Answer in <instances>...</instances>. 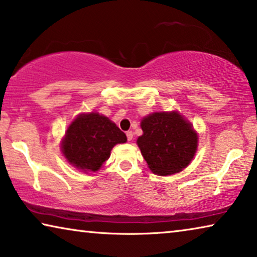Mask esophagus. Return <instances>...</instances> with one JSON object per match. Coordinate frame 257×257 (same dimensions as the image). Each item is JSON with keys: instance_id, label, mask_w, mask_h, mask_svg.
I'll use <instances>...</instances> for the list:
<instances>
[{"instance_id": "1", "label": "esophagus", "mask_w": 257, "mask_h": 257, "mask_svg": "<svg viewBox=\"0 0 257 257\" xmlns=\"http://www.w3.org/2000/svg\"><path fill=\"white\" fill-rule=\"evenodd\" d=\"M126 137H127V140L131 141L133 139V132L132 131H128L126 132Z\"/></svg>"}]
</instances>
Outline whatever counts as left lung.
Returning <instances> with one entry per match:
<instances>
[{
  "instance_id": "left-lung-1",
  "label": "left lung",
  "mask_w": 257,
  "mask_h": 257,
  "mask_svg": "<svg viewBox=\"0 0 257 257\" xmlns=\"http://www.w3.org/2000/svg\"><path fill=\"white\" fill-rule=\"evenodd\" d=\"M141 128L144 134L138 138L137 144L156 175L179 172L194 157L197 136L178 112L152 113L142 119Z\"/></svg>"
}]
</instances>
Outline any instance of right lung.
Instances as JSON below:
<instances>
[{
    "label": "right lung",
    "mask_w": 257,
    "mask_h": 257,
    "mask_svg": "<svg viewBox=\"0 0 257 257\" xmlns=\"http://www.w3.org/2000/svg\"><path fill=\"white\" fill-rule=\"evenodd\" d=\"M126 140L125 133L109 118L96 112L82 113L69 126L62 152L73 167L95 172L109 159L113 146Z\"/></svg>",
    "instance_id": "obj_1"
}]
</instances>
